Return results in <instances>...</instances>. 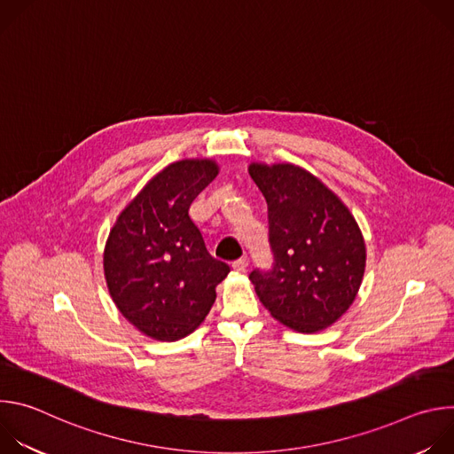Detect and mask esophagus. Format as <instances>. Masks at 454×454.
I'll return each instance as SVG.
<instances>
[{
  "mask_svg": "<svg viewBox=\"0 0 454 454\" xmlns=\"http://www.w3.org/2000/svg\"><path fill=\"white\" fill-rule=\"evenodd\" d=\"M231 270L237 271V273H244V271L247 270V261H246V258H240V261H235V262L231 264Z\"/></svg>",
  "mask_w": 454,
  "mask_h": 454,
  "instance_id": "34e87169",
  "label": "esophagus"
}]
</instances>
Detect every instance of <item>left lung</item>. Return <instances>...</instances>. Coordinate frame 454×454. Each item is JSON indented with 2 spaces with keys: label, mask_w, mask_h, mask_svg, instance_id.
<instances>
[{
  "label": "left lung",
  "mask_w": 454,
  "mask_h": 454,
  "mask_svg": "<svg viewBox=\"0 0 454 454\" xmlns=\"http://www.w3.org/2000/svg\"><path fill=\"white\" fill-rule=\"evenodd\" d=\"M268 201L275 268L249 275L254 293L286 327L325 331L354 303L366 246L357 221L336 193L293 163H249Z\"/></svg>",
  "instance_id": "1"
}]
</instances>
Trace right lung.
Masks as SVG:
<instances>
[{"label":"right lung","instance_id":"obj_1","mask_svg":"<svg viewBox=\"0 0 454 454\" xmlns=\"http://www.w3.org/2000/svg\"><path fill=\"white\" fill-rule=\"evenodd\" d=\"M210 158L167 165L116 217L104 247L107 291L142 334L177 341L196 331L230 268L207 251L188 208L215 179Z\"/></svg>","mask_w":454,"mask_h":454}]
</instances>
